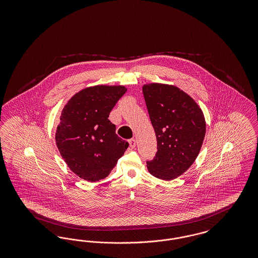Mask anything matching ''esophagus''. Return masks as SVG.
I'll return each mask as SVG.
<instances>
[{
    "mask_svg": "<svg viewBox=\"0 0 258 258\" xmlns=\"http://www.w3.org/2000/svg\"><path fill=\"white\" fill-rule=\"evenodd\" d=\"M128 143H130V146L131 148H135L136 145V141H135V138H132L128 140Z\"/></svg>",
    "mask_w": 258,
    "mask_h": 258,
    "instance_id": "esophagus-1",
    "label": "esophagus"
}]
</instances>
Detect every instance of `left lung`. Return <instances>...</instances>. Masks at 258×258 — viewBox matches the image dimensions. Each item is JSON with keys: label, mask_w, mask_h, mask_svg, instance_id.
<instances>
[{"label": "left lung", "mask_w": 258, "mask_h": 258, "mask_svg": "<svg viewBox=\"0 0 258 258\" xmlns=\"http://www.w3.org/2000/svg\"><path fill=\"white\" fill-rule=\"evenodd\" d=\"M142 90L158 144L148 170L161 180H173L190 167L200 152L206 133L203 112L177 87L152 83Z\"/></svg>", "instance_id": "left-lung-1"}]
</instances>
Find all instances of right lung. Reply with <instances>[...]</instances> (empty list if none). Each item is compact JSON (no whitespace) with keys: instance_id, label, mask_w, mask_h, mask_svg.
I'll return each mask as SVG.
<instances>
[{"instance_id":"obj_1","label":"right lung","mask_w":258,"mask_h":258,"mask_svg":"<svg viewBox=\"0 0 258 258\" xmlns=\"http://www.w3.org/2000/svg\"><path fill=\"white\" fill-rule=\"evenodd\" d=\"M125 92L123 86L89 87L75 94L61 111L57 147L70 169L88 182L107 177L128 147L108 119Z\"/></svg>"}]
</instances>
